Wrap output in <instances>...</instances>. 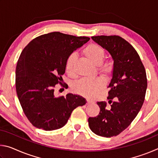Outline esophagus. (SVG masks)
<instances>
[{"instance_id":"1","label":"esophagus","mask_w":158,"mask_h":158,"mask_svg":"<svg viewBox=\"0 0 158 158\" xmlns=\"http://www.w3.org/2000/svg\"><path fill=\"white\" fill-rule=\"evenodd\" d=\"M86 102H87V103H86V104H90V103L93 102V100H90V99H87V100H86Z\"/></svg>"}]
</instances>
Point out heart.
<instances>
[{"instance_id":"heart-1","label":"heart","mask_w":158,"mask_h":158,"mask_svg":"<svg viewBox=\"0 0 158 158\" xmlns=\"http://www.w3.org/2000/svg\"><path fill=\"white\" fill-rule=\"evenodd\" d=\"M83 53L93 65L98 66V70L105 77H109L114 71V63L112 61L103 62L105 56V51L97 44H90L83 50ZM76 53L69 55L65 62L66 72L69 74L74 73V67L77 60ZM105 86V81L101 78L93 79H81L75 83L73 89L80 95L87 98H93L99 90Z\"/></svg>"}]
</instances>
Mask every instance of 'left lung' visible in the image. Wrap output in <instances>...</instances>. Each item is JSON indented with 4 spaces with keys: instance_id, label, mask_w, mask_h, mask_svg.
I'll use <instances>...</instances> for the list:
<instances>
[{
    "instance_id": "1",
    "label": "left lung",
    "mask_w": 158,
    "mask_h": 158,
    "mask_svg": "<svg viewBox=\"0 0 158 158\" xmlns=\"http://www.w3.org/2000/svg\"><path fill=\"white\" fill-rule=\"evenodd\" d=\"M91 38L110 53L114 71L108 86L110 90L107 99L111 106L106 109V102H98L100 113L88 121L93 132L111 137L126 129L139 112L147 89L146 73L137 51L121 37L100 35Z\"/></svg>"
}]
</instances>
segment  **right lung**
I'll return each instance as SVG.
<instances>
[{
  "mask_svg": "<svg viewBox=\"0 0 158 158\" xmlns=\"http://www.w3.org/2000/svg\"><path fill=\"white\" fill-rule=\"evenodd\" d=\"M89 40L53 32L35 37L22 51L16 68V90L33 126L46 131L59 129L74 109L86 103L73 93L56 97L53 88L61 84L69 55Z\"/></svg>",
  "mask_w": 158,
  "mask_h": 158,
  "instance_id": "obj_1",
  "label": "right lung"
}]
</instances>
